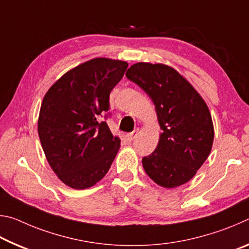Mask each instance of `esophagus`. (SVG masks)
<instances>
[{
    "mask_svg": "<svg viewBox=\"0 0 249 249\" xmlns=\"http://www.w3.org/2000/svg\"><path fill=\"white\" fill-rule=\"evenodd\" d=\"M138 128H136L134 130V132H132V133H128L127 135H126V137H127V141H129V142H132V141H134L135 140V137L137 136V134H138Z\"/></svg>",
    "mask_w": 249,
    "mask_h": 249,
    "instance_id": "obj_1",
    "label": "esophagus"
}]
</instances>
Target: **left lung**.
Returning a JSON list of instances; mask_svg holds the SVG:
<instances>
[{"label": "left lung", "mask_w": 249, "mask_h": 249, "mask_svg": "<svg viewBox=\"0 0 249 249\" xmlns=\"http://www.w3.org/2000/svg\"><path fill=\"white\" fill-rule=\"evenodd\" d=\"M126 77L153 100L162 130L157 148L142 158L146 174L165 188L188 182L209 157L214 140L212 117L203 99L165 65L138 62Z\"/></svg>", "instance_id": "obj_1"}]
</instances>
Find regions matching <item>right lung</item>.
Instances as JSON below:
<instances>
[{
  "label": "right lung",
  "mask_w": 249,
  "mask_h": 249,
  "mask_svg": "<svg viewBox=\"0 0 249 249\" xmlns=\"http://www.w3.org/2000/svg\"><path fill=\"white\" fill-rule=\"evenodd\" d=\"M127 62L95 58L75 67L50 88L43 100L38 135L54 174L70 188H90L111 167L121 141L107 122L109 93Z\"/></svg>",
  "instance_id": "obj_1"
}]
</instances>
